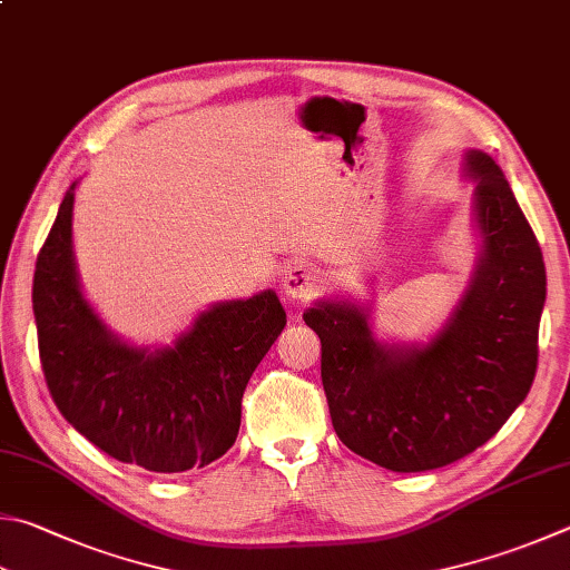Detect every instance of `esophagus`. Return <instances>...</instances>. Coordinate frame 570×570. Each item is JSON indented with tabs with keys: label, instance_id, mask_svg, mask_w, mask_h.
Segmentation results:
<instances>
[{
	"label": "esophagus",
	"instance_id": "esophagus-1",
	"mask_svg": "<svg viewBox=\"0 0 570 570\" xmlns=\"http://www.w3.org/2000/svg\"><path fill=\"white\" fill-rule=\"evenodd\" d=\"M283 293L289 299H305L315 293V271L303 261H295L283 273Z\"/></svg>",
	"mask_w": 570,
	"mask_h": 570
}]
</instances>
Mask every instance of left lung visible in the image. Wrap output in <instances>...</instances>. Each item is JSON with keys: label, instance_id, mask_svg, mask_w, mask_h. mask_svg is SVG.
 <instances>
[{"label": "left lung", "instance_id": "left-lung-1", "mask_svg": "<svg viewBox=\"0 0 570 570\" xmlns=\"http://www.w3.org/2000/svg\"><path fill=\"white\" fill-rule=\"evenodd\" d=\"M461 166L474 184L479 253L432 335L380 337L372 299L320 297L303 315L322 342V386L340 442L402 474L454 464L487 444L525 400L539 362V240L491 156L469 148Z\"/></svg>", "mask_w": 570, "mask_h": 570}]
</instances>
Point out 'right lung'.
Segmentation results:
<instances>
[{"label":"right lung","instance_id":"add662e5","mask_svg":"<svg viewBox=\"0 0 570 570\" xmlns=\"http://www.w3.org/2000/svg\"><path fill=\"white\" fill-rule=\"evenodd\" d=\"M63 196L37 257L35 320L51 400L101 452L158 474L206 466L235 444L253 372L285 327L275 289L220 299L170 345H136L83 295L73 198Z\"/></svg>","mask_w":570,"mask_h":570}]
</instances>
